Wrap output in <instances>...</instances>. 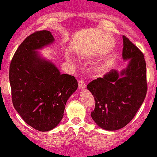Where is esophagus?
<instances>
[{
    "instance_id": "34e87169",
    "label": "esophagus",
    "mask_w": 157,
    "mask_h": 157,
    "mask_svg": "<svg viewBox=\"0 0 157 157\" xmlns=\"http://www.w3.org/2000/svg\"><path fill=\"white\" fill-rule=\"evenodd\" d=\"M78 87L79 89H82V90L86 87L85 82H84V80H82V79H80V80H78Z\"/></svg>"
}]
</instances>
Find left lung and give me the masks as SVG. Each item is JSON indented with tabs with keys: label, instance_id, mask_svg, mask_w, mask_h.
Returning a JSON list of instances; mask_svg holds the SVG:
<instances>
[{
	"label": "left lung",
	"instance_id": "8db88e82",
	"mask_svg": "<svg viewBox=\"0 0 157 157\" xmlns=\"http://www.w3.org/2000/svg\"><path fill=\"white\" fill-rule=\"evenodd\" d=\"M123 59H129L126 70H111L87 85L95 99L92 120L110 131L126 126L142 105L147 91L144 54L128 37L123 36Z\"/></svg>",
	"mask_w": 157,
	"mask_h": 157
}]
</instances>
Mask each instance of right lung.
<instances>
[{
  "mask_svg": "<svg viewBox=\"0 0 157 157\" xmlns=\"http://www.w3.org/2000/svg\"><path fill=\"white\" fill-rule=\"evenodd\" d=\"M53 40L49 31H35L19 45L10 65L13 106L28 125L40 132L60 123L66 102L78 86L74 76L61 74L35 51Z\"/></svg>",
  "mask_w": 157,
  "mask_h": 157,
  "instance_id": "1",
  "label": "right lung"
}]
</instances>
